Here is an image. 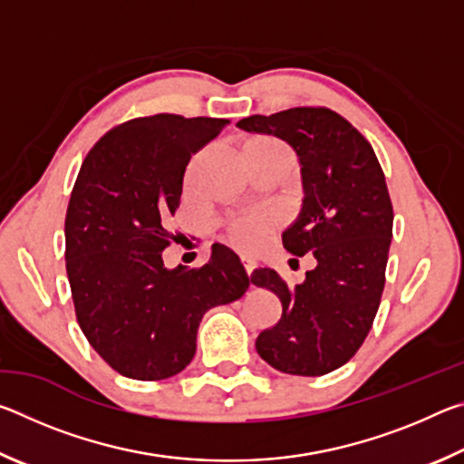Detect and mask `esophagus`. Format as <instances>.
Listing matches in <instances>:
<instances>
[{"instance_id":"obj_1","label":"esophagus","mask_w":464,"mask_h":464,"mask_svg":"<svg viewBox=\"0 0 464 464\" xmlns=\"http://www.w3.org/2000/svg\"><path fill=\"white\" fill-rule=\"evenodd\" d=\"M243 268H246L247 276H249V274L254 272V268H256V262L254 260H246V257H243Z\"/></svg>"}]
</instances>
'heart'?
<instances>
[{
	"instance_id": "1",
	"label": "heart",
	"mask_w": 464,
	"mask_h": 464,
	"mask_svg": "<svg viewBox=\"0 0 464 464\" xmlns=\"http://www.w3.org/2000/svg\"><path fill=\"white\" fill-rule=\"evenodd\" d=\"M246 149H260V151H282L288 153V149L276 139L257 137L249 140ZM276 217L270 213H239L233 215L225 223V237L235 249L249 254L262 247V243L268 239V235L276 229Z\"/></svg>"
}]
</instances>
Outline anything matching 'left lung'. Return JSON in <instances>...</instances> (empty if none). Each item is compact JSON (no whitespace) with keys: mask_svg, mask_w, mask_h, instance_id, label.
<instances>
[{"mask_svg":"<svg viewBox=\"0 0 464 464\" xmlns=\"http://www.w3.org/2000/svg\"><path fill=\"white\" fill-rule=\"evenodd\" d=\"M237 127L295 149L304 198L282 243L317 264L295 288L270 268L251 274V285L272 290L282 303L280 321L257 335L256 350L280 372L327 374L356 354L381 304L392 237L382 168L362 132L329 108L254 114Z\"/></svg>","mask_w":464,"mask_h":464,"instance_id":"8db88e82","label":"left lung"}]
</instances>
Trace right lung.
Here are the masks:
<instances>
[{
    "label": "right lung",
    "mask_w": 464,
    "mask_h": 464,
    "mask_svg": "<svg viewBox=\"0 0 464 464\" xmlns=\"http://www.w3.org/2000/svg\"><path fill=\"white\" fill-rule=\"evenodd\" d=\"M229 121L153 114L108 130L77 174L65 217V264L77 324L116 372L169 379L190 364L202 315L246 295L239 257L215 243L202 268L168 270L190 157Z\"/></svg>",
    "instance_id": "obj_1"
}]
</instances>
